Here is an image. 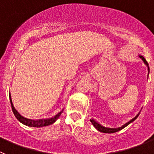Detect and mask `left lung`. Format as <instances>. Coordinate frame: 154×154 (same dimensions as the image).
Wrapping results in <instances>:
<instances>
[{
	"label": "left lung",
	"mask_w": 154,
	"mask_h": 154,
	"mask_svg": "<svg viewBox=\"0 0 154 154\" xmlns=\"http://www.w3.org/2000/svg\"><path fill=\"white\" fill-rule=\"evenodd\" d=\"M140 56V58L142 59L143 61L144 64L147 66L148 68V72H149V65H148L147 62L146 61V59L144 58L143 56H142V55H139ZM148 75H149V73H148ZM139 115H140V112H139L138 114H137V116H136L135 117L133 118V119H132L131 120H130L129 122H127L126 123H125L124 125H123L122 126H120V127H118V128H110V127H105V126H102L101 124H99V123H98L97 121H96L94 119H90V122L92 123V125L94 126V127L96 128V129H97L98 130H99V132H102V133H116V132H118L119 131V130H123V128L126 127V126H128V125L130 124V123H131L132 122H133V121L135 120L136 119H137V117L139 116Z\"/></svg>",
	"instance_id": "1"
}]
</instances>
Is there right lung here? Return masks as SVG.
Instances as JSON below:
<instances>
[{
	"label": "right lung",
	"mask_w": 154,
	"mask_h": 154,
	"mask_svg": "<svg viewBox=\"0 0 154 154\" xmlns=\"http://www.w3.org/2000/svg\"><path fill=\"white\" fill-rule=\"evenodd\" d=\"M9 98H10V102L11 105L12 111H13L14 114L15 116V117L18 119V121H20L21 123H23L25 126H31V127H42V126H48V125H51L52 123H54L55 121L58 119V118L62 114V112H63V109L61 111V112H58V114L53 116L51 118H48V119H28V118H25L24 116L21 115L17 112V110L15 109L13 103H12L11 97V94L9 93Z\"/></svg>",
	"instance_id": "add662e5"
}]
</instances>
